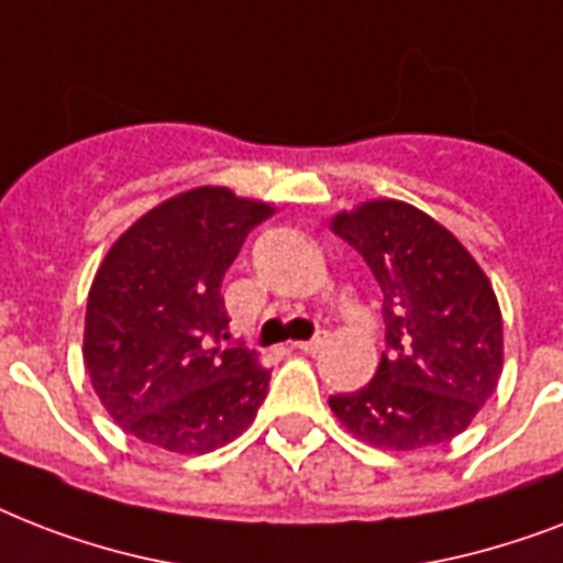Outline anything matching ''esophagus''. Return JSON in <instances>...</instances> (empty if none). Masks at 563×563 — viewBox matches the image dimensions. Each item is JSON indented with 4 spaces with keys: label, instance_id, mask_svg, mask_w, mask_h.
Masks as SVG:
<instances>
[{
    "label": "esophagus",
    "instance_id": "34e87169",
    "mask_svg": "<svg viewBox=\"0 0 563 563\" xmlns=\"http://www.w3.org/2000/svg\"><path fill=\"white\" fill-rule=\"evenodd\" d=\"M327 342V335H316V339H307V342H295V347L303 353H318L321 347H324Z\"/></svg>",
    "mask_w": 563,
    "mask_h": 563
}]
</instances>
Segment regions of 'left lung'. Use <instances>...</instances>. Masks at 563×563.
<instances>
[{"instance_id":"1","label":"left lung","mask_w":563,"mask_h":563,"mask_svg":"<svg viewBox=\"0 0 563 563\" xmlns=\"http://www.w3.org/2000/svg\"><path fill=\"white\" fill-rule=\"evenodd\" d=\"M333 230L379 283L385 353L374 379L333 394L330 409L383 450L444 444L467 429L503 374V316L488 277L411 203H362L339 212Z\"/></svg>"}]
</instances>
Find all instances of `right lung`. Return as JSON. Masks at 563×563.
Segmentation results:
<instances>
[{
  "instance_id": "1",
  "label": "right lung",
  "mask_w": 563,
  "mask_h": 563,
  "mask_svg": "<svg viewBox=\"0 0 563 563\" xmlns=\"http://www.w3.org/2000/svg\"><path fill=\"white\" fill-rule=\"evenodd\" d=\"M263 201L201 187L145 212L108 251L84 321V365L101 406L145 444L210 453L242 435L272 371L230 342L221 280Z\"/></svg>"
}]
</instances>
